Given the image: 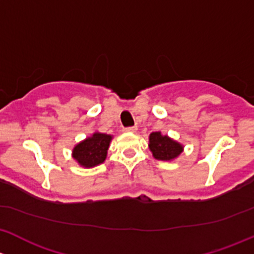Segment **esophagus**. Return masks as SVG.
I'll use <instances>...</instances> for the list:
<instances>
[{
    "label": "esophagus",
    "instance_id": "34e87169",
    "mask_svg": "<svg viewBox=\"0 0 254 254\" xmlns=\"http://www.w3.org/2000/svg\"><path fill=\"white\" fill-rule=\"evenodd\" d=\"M125 132H130V133L137 132V126H132V127H127V128H125Z\"/></svg>",
    "mask_w": 254,
    "mask_h": 254
}]
</instances>
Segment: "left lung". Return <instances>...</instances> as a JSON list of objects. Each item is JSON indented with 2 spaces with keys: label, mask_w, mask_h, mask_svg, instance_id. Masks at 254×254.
<instances>
[{
  "label": "left lung",
  "mask_w": 254,
  "mask_h": 254,
  "mask_svg": "<svg viewBox=\"0 0 254 254\" xmlns=\"http://www.w3.org/2000/svg\"><path fill=\"white\" fill-rule=\"evenodd\" d=\"M149 149L156 160L171 161L184 151V145L161 132H153L149 135Z\"/></svg>",
  "instance_id": "1"
}]
</instances>
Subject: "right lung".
Wrapping results in <instances>:
<instances>
[{
  "instance_id": "obj_1",
  "label": "right lung",
  "mask_w": 254,
  "mask_h": 254,
  "mask_svg": "<svg viewBox=\"0 0 254 254\" xmlns=\"http://www.w3.org/2000/svg\"><path fill=\"white\" fill-rule=\"evenodd\" d=\"M112 135L95 132L73 148L72 156L80 166L94 167L103 164L108 155Z\"/></svg>"
}]
</instances>
